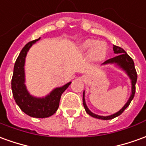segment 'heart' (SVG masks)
I'll use <instances>...</instances> for the list:
<instances>
[{
    "label": "heart",
    "instance_id": "1",
    "mask_svg": "<svg viewBox=\"0 0 146 146\" xmlns=\"http://www.w3.org/2000/svg\"><path fill=\"white\" fill-rule=\"evenodd\" d=\"M80 49L84 50H89V57L93 61H102L108 54V48L103 42H99L96 39H86L81 42Z\"/></svg>",
    "mask_w": 146,
    "mask_h": 146
}]
</instances>
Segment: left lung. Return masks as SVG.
Listing matches in <instances>:
<instances>
[{
  "label": "left lung",
  "mask_w": 146,
  "mask_h": 146,
  "mask_svg": "<svg viewBox=\"0 0 146 146\" xmlns=\"http://www.w3.org/2000/svg\"><path fill=\"white\" fill-rule=\"evenodd\" d=\"M113 50H114V53L116 54L117 55L115 58H112L107 60L102 65L115 64V65H116V66H118L121 70H123L127 74V76L130 77V81H131V94H130V98L127 100L126 104L124 105L123 108H122V109H120L119 111L116 112L115 114H113V115H111L101 116L98 115H96L94 113H92L88 109L87 105H86V103H85L84 91L83 105L84 108L85 109V111L87 112L89 115L93 117V118H96V119H103V120H108V119H114V118H115V117H117V116L120 115L125 111V109L130 105V102L132 101V100L133 99V96H134V94H135V84H136V82H137V72H136V70H135V67H134V63H133V59L131 58L130 56L126 54V52L123 48H121L119 46H117L114 45L113 46Z\"/></svg>",
  "instance_id": "1"
}]
</instances>
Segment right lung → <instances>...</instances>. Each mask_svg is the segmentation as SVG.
<instances>
[{"label":"right lung","instance_id":"obj_1","mask_svg":"<svg viewBox=\"0 0 146 146\" xmlns=\"http://www.w3.org/2000/svg\"><path fill=\"white\" fill-rule=\"evenodd\" d=\"M39 39L40 38L27 43L20 51L14 66L12 90L16 104L20 107L22 111L33 118H47L57 111L61 96L70 86L71 82L66 84L62 87L56 88L45 97H35L27 91L25 85V58L31 46Z\"/></svg>","mask_w":146,"mask_h":146}]
</instances>
